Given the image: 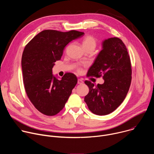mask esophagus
<instances>
[{"instance_id": "esophagus-1", "label": "esophagus", "mask_w": 154, "mask_h": 154, "mask_svg": "<svg viewBox=\"0 0 154 154\" xmlns=\"http://www.w3.org/2000/svg\"><path fill=\"white\" fill-rule=\"evenodd\" d=\"M77 83L79 84V85H82V84L83 83V81L82 80H81V79H78V80H77Z\"/></svg>"}]
</instances>
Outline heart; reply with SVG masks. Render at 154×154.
<instances>
[{"label":"heart","instance_id":"b5f03b06","mask_svg":"<svg viewBox=\"0 0 154 154\" xmlns=\"http://www.w3.org/2000/svg\"><path fill=\"white\" fill-rule=\"evenodd\" d=\"M82 46L85 49H93L94 50L96 46V40L93 36H86L82 40Z\"/></svg>","mask_w":154,"mask_h":154}]
</instances>
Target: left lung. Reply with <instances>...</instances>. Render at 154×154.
<instances>
[{"instance_id": "obj_1", "label": "left lung", "mask_w": 154, "mask_h": 154, "mask_svg": "<svg viewBox=\"0 0 154 154\" xmlns=\"http://www.w3.org/2000/svg\"><path fill=\"white\" fill-rule=\"evenodd\" d=\"M87 76H102L104 80L103 84L97 85L90 81L85 82L90 91L84 100L90 110L100 116L115 111L125 98L131 80L130 57L121 39L114 37L102 42V49Z\"/></svg>"}]
</instances>
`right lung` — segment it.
I'll return each mask as SVG.
<instances>
[{"label": "right lung", "instance_id": "obj_1", "mask_svg": "<svg viewBox=\"0 0 154 154\" xmlns=\"http://www.w3.org/2000/svg\"><path fill=\"white\" fill-rule=\"evenodd\" d=\"M83 35L76 30H45L26 46L21 60L24 88L29 99L41 113L57 115L71 94L77 83L76 75L66 73L58 80L52 74V68L61 59L65 46Z\"/></svg>", "mask_w": 154, "mask_h": 154}]
</instances>
